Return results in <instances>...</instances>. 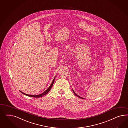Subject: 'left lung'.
<instances>
[{"instance_id": "obj_1", "label": "left lung", "mask_w": 128, "mask_h": 128, "mask_svg": "<svg viewBox=\"0 0 128 128\" xmlns=\"http://www.w3.org/2000/svg\"><path fill=\"white\" fill-rule=\"evenodd\" d=\"M72 91H73V92H74V94H75V96H78V98H82V97H80V96H78V95H77V94H76V93H75V92H74V90H72Z\"/></svg>"}]
</instances>
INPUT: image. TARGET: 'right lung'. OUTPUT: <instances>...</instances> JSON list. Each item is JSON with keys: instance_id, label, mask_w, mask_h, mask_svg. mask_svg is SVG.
Returning a JSON list of instances; mask_svg holds the SVG:
<instances>
[{"instance_id": "add662e5", "label": "right lung", "mask_w": 128, "mask_h": 128, "mask_svg": "<svg viewBox=\"0 0 128 128\" xmlns=\"http://www.w3.org/2000/svg\"><path fill=\"white\" fill-rule=\"evenodd\" d=\"M54 80H55V77H54V80H53V82H52L51 83V85L50 86V87H49L45 91H44L43 93H42L41 94H40V95H28V94H26L24 93H23V92H21H21L23 94H24V95L27 96H30V97H33V98H40V97H42V96H44L45 95H46V94L51 89L53 85Z\"/></svg>"}]
</instances>
